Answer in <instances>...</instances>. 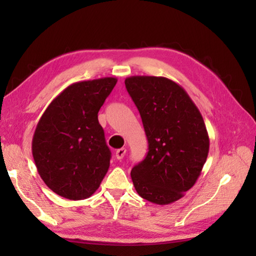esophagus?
Returning <instances> with one entry per match:
<instances>
[{
  "instance_id": "obj_1",
  "label": "esophagus",
  "mask_w": 256,
  "mask_h": 256,
  "mask_svg": "<svg viewBox=\"0 0 256 256\" xmlns=\"http://www.w3.org/2000/svg\"><path fill=\"white\" fill-rule=\"evenodd\" d=\"M125 154H126V149H125V148H120V149L116 150L115 156H116V158H118V160H120V159H122V158L124 157Z\"/></svg>"
}]
</instances>
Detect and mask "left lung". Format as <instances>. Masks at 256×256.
Instances as JSON below:
<instances>
[{"instance_id": "1", "label": "left lung", "mask_w": 256, "mask_h": 256, "mask_svg": "<svg viewBox=\"0 0 256 256\" xmlns=\"http://www.w3.org/2000/svg\"><path fill=\"white\" fill-rule=\"evenodd\" d=\"M125 86L148 140L146 158L132 168L134 188L156 204H170L196 184L209 154L204 120L188 92L164 76H134Z\"/></svg>"}]
</instances>
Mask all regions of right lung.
<instances>
[{"mask_svg": "<svg viewBox=\"0 0 256 256\" xmlns=\"http://www.w3.org/2000/svg\"><path fill=\"white\" fill-rule=\"evenodd\" d=\"M118 79L80 81L53 99L32 138L38 174L54 193L84 200L98 190L110 168V150L98 112Z\"/></svg>", "mask_w": 256, "mask_h": 256, "instance_id": "add662e5", "label": "right lung"}]
</instances>
